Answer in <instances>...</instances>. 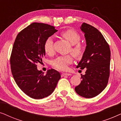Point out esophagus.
Here are the masks:
<instances>
[{"label": "esophagus", "mask_w": 121, "mask_h": 121, "mask_svg": "<svg viewBox=\"0 0 121 121\" xmlns=\"http://www.w3.org/2000/svg\"><path fill=\"white\" fill-rule=\"evenodd\" d=\"M69 75H70V74H69V73H62V75H61V76H62V77H64V76H69Z\"/></svg>", "instance_id": "1"}]
</instances>
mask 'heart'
I'll use <instances>...</instances> for the list:
<instances>
[{
	"label": "heart",
	"instance_id": "heart-1",
	"mask_svg": "<svg viewBox=\"0 0 121 121\" xmlns=\"http://www.w3.org/2000/svg\"><path fill=\"white\" fill-rule=\"evenodd\" d=\"M61 36L68 41L72 45H74L71 48V52L74 57L79 58L82 54V46L79 43L80 42V35L77 31L72 29H68L60 33ZM43 48L48 54H52L54 52L53 39L52 37H48L44 41ZM73 62V58L70 55L62 56L56 58L52 61V65L58 70H66L68 65Z\"/></svg>",
	"mask_w": 121,
	"mask_h": 121
}]
</instances>
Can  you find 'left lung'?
Here are the masks:
<instances>
[{
    "mask_svg": "<svg viewBox=\"0 0 121 121\" xmlns=\"http://www.w3.org/2000/svg\"><path fill=\"white\" fill-rule=\"evenodd\" d=\"M80 29L84 34L86 46L77 68L86 70L85 75H82V82L75 87V91L81 96L92 98L100 94L108 83L110 49L103 35L96 28L84 22Z\"/></svg>",
    "mask_w": 121,
    "mask_h": 121,
    "instance_id": "left-lung-1",
    "label": "left lung"
}]
</instances>
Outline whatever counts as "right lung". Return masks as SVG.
<instances>
[{"label": "right lung", "instance_id": "right-lung-1", "mask_svg": "<svg viewBox=\"0 0 121 121\" xmlns=\"http://www.w3.org/2000/svg\"><path fill=\"white\" fill-rule=\"evenodd\" d=\"M58 31L54 26L34 22L16 36L10 57L11 73L18 86L31 98L41 99L53 92L60 74L53 69L46 75L36 64L45 56L44 41Z\"/></svg>", "mask_w": 121, "mask_h": 121}]
</instances>
